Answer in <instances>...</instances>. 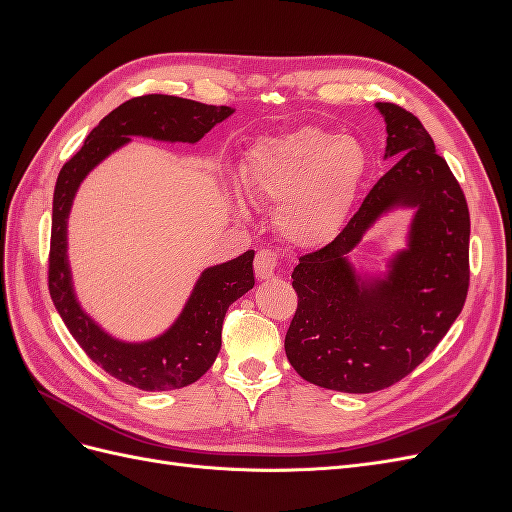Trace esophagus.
I'll list each match as a JSON object with an SVG mask.
<instances>
[{
  "instance_id": "34e87169",
  "label": "esophagus",
  "mask_w": 512,
  "mask_h": 512,
  "mask_svg": "<svg viewBox=\"0 0 512 512\" xmlns=\"http://www.w3.org/2000/svg\"><path fill=\"white\" fill-rule=\"evenodd\" d=\"M277 265H280V256H277V252H273V250H260L256 254V260H254V271H256L258 280L260 282L271 280V277L277 271Z\"/></svg>"
}]
</instances>
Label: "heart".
<instances>
[{"mask_svg": "<svg viewBox=\"0 0 512 512\" xmlns=\"http://www.w3.org/2000/svg\"><path fill=\"white\" fill-rule=\"evenodd\" d=\"M365 164L356 138L305 126L258 141L241 164V179L254 198L282 203L277 224L290 241L314 245L342 228Z\"/></svg>", "mask_w": 512, "mask_h": 512, "instance_id": "heart-1", "label": "heart"}]
</instances>
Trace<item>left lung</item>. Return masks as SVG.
I'll use <instances>...</instances> for the list:
<instances>
[{"label":"left lung","mask_w":512,"mask_h":512,"mask_svg":"<svg viewBox=\"0 0 512 512\" xmlns=\"http://www.w3.org/2000/svg\"><path fill=\"white\" fill-rule=\"evenodd\" d=\"M384 158H397L339 235L303 254L292 271L297 312L286 356L322 389L374 393L406 378L451 329L470 286V211L429 132L406 108L378 102ZM393 206L417 209L409 250L384 281L365 285L345 256Z\"/></svg>","instance_id":"8db88e82"}]
</instances>
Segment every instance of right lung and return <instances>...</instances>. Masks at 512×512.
Segmentation results:
<instances>
[{
  "mask_svg": "<svg viewBox=\"0 0 512 512\" xmlns=\"http://www.w3.org/2000/svg\"><path fill=\"white\" fill-rule=\"evenodd\" d=\"M232 115L228 106H213L177 96L149 94L117 106L89 132L83 147L61 166L53 194L49 292L61 320L85 354L108 376L143 391H173L196 382L213 365L222 346L228 307L254 288V250L224 265L209 267L194 286L181 316L164 335L145 344H126L106 335L76 303L66 256V226L72 198L81 181L108 153L149 136L170 143H198L215 123Z\"/></svg>",
  "mask_w": 512,
  "mask_h": 512,
  "instance_id": "add662e5",
  "label": "right lung"
}]
</instances>
